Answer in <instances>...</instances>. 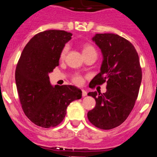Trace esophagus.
I'll return each mask as SVG.
<instances>
[{
    "instance_id": "esophagus-1",
    "label": "esophagus",
    "mask_w": 157,
    "mask_h": 157,
    "mask_svg": "<svg viewBox=\"0 0 157 157\" xmlns=\"http://www.w3.org/2000/svg\"><path fill=\"white\" fill-rule=\"evenodd\" d=\"M82 97H86L87 95L86 91L84 90H82Z\"/></svg>"
}]
</instances>
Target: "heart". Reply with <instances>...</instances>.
Segmentation results:
<instances>
[{
  "mask_svg": "<svg viewBox=\"0 0 157 157\" xmlns=\"http://www.w3.org/2000/svg\"><path fill=\"white\" fill-rule=\"evenodd\" d=\"M68 51V46L67 45H65L63 48H62L61 52H60V55H59V57L63 59L65 56H66L67 52ZM90 52H96L95 48L92 46L90 44H85L83 45L82 46V54L83 55H86V54L90 53ZM73 82L74 83L77 84V85H82L83 82V78L82 76L80 75H75L73 78Z\"/></svg>",
  "mask_w": 157,
  "mask_h": 157,
  "instance_id": "b5f03b06",
  "label": "heart"
}]
</instances>
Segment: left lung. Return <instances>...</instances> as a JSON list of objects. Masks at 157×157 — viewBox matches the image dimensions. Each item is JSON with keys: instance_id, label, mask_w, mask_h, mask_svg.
I'll return each instance as SVG.
<instances>
[{"instance_id": "1", "label": "left lung", "mask_w": 157, "mask_h": 157, "mask_svg": "<svg viewBox=\"0 0 157 157\" xmlns=\"http://www.w3.org/2000/svg\"><path fill=\"white\" fill-rule=\"evenodd\" d=\"M92 40L101 49L103 61L90 87L106 82L107 91L89 93L96 105L87 117L95 127L110 130L125 121L134 108L142 78L139 57L134 45L118 34H96Z\"/></svg>"}]
</instances>
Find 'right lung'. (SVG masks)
<instances>
[{
  "instance_id": "obj_1",
  "label": "right lung",
  "mask_w": 157,
  "mask_h": 157,
  "mask_svg": "<svg viewBox=\"0 0 157 157\" xmlns=\"http://www.w3.org/2000/svg\"><path fill=\"white\" fill-rule=\"evenodd\" d=\"M64 30L40 32L23 48L16 69V83L25 115L35 125L57 126L64 119L67 108L82 98L76 86L51 85L48 74L59 65L60 52L71 38Z\"/></svg>"
}]
</instances>
